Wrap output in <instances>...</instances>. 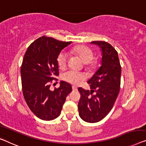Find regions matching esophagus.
Segmentation results:
<instances>
[{
	"label": "esophagus",
	"instance_id": "esophagus-1",
	"mask_svg": "<svg viewBox=\"0 0 146 146\" xmlns=\"http://www.w3.org/2000/svg\"><path fill=\"white\" fill-rule=\"evenodd\" d=\"M72 90L73 91H77L78 90V88L76 87V86H72Z\"/></svg>",
	"mask_w": 146,
	"mask_h": 146
}]
</instances>
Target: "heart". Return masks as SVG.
<instances>
[{
	"label": "heart",
	"mask_w": 146,
	"mask_h": 146,
	"mask_svg": "<svg viewBox=\"0 0 146 146\" xmlns=\"http://www.w3.org/2000/svg\"><path fill=\"white\" fill-rule=\"evenodd\" d=\"M73 51L80 56L83 62L88 65L92 64V61L94 58V53L90 48L86 46H77L73 48ZM68 54L66 52H61L58 56L57 62L60 68H63L66 65ZM63 80L70 83L79 85L85 79V76L74 70H70L65 72L62 76Z\"/></svg>",
	"instance_id": "heart-1"
}]
</instances>
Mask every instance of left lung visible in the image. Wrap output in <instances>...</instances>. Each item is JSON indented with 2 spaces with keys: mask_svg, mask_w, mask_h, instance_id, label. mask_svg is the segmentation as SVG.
I'll return each instance as SVG.
<instances>
[{
  "mask_svg": "<svg viewBox=\"0 0 146 146\" xmlns=\"http://www.w3.org/2000/svg\"><path fill=\"white\" fill-rule=\"evenodd\" d=\"M90 43L100 48L101 66L88 81L90 91L78 88L81 94L78 111L82 120L95 123L106 117L113 108L120 91L121 66L118 52L112 45L100 41Z\"/></svg>",
  "mask_w": 146,
  "mask_h": 146,
  "instance_id": "left-lung-1",
  "label": "left lung"
}]
</instances>
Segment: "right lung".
<instances>
[{
  "label": "right lung",
  "mask_w": 146,
  "mask_h": 146,
  "mask_svg": "<svg viewBox=\"0 0 146 146\" xmlns=\"http://www.w3.org/2000/svg\"><path fill=\"white\" fill-rule=\"evenodd\" d=\"M70 43L43 36L33 42L24 54L21 67L23 95L29 109L40 119L57 118L72 90L71 84L64 81H60L58 89L50 90V82L59 74L58 56Z\"/></svg>",
  "instance_id": "1"
}]
</instances>
